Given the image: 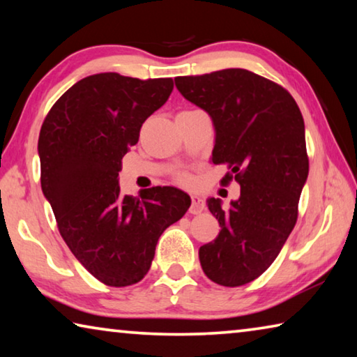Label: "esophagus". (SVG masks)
<instances>
[{"label":"esophagus","instance_id":"esophagus-1","mask_svg":"<svg viewBox=\"0 0 357 357\" xmlns=\"http://www.w3.org/2000/svg\"><path fill=\"white\" fill-rule=\"evenodd\" d=\"M192 204H190V214H200L204 211V202L202 200V197L198 195H192L190 197Z\"/></svg>","mask_w":357,"mask_h":357}]
</instances>
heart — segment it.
I'll list each match as a JSON object with an SVG mask.
<instances>
[{
    "label": "heart",
    "mask_w": 357,
    "mask_h": 357,
    "mask_svg": "<svg viewBox=\"0 0 357 357\" xmlns=\"http://www.w3.org/2000/svg\"><path fill=\"white\" fill-rule=\"evenodd\" d=\"M181 113H189V112H181ZM174 179H176L179 184H189V183H190V176H189V173H187V172H183V170L174 172Z\"/></svg>",
    "instance_id": "obj_1"
}]
</instances>
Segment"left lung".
I'll return each mask as SVG.
<instances>
[{"label":"left lung","instance_id":"8db88e82","mask_svg":"<svg viewBox=\"0 0 357 357\" xmlns=\"http://www.w3.org/2000/svg\"><path fill=\"white\" fill-rule=\"evenodd\" d=\"M174 83L213 118V164L229 170L222 183L241 185L229 209L219 198L208 200L222 229L200 247L202 268L219 285H245L273 264L298 220L309 174L304 118L285 88L245 69L176 77Z\"/></svg>","mask_w":357,"mask_h":357}]
</instances>
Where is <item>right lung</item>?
I'll return each mask as SVG.
<instances>
[{"label":"right lung","mask_w":357,"mask_h":357,"mask_svg":"<svg viewBox=\"0 0 357 357\" xmlns=\"http://www.w3.org/2000/svg\"><path fill=\"white\" fill-rule=\"evenodd\" d=\"M172 91V78L89 75L55 102L40 128V185L59 234L108 287L140 282L160 234L190 206L176 187H151L134 198L118 185L121 160Z\"/></svg>","instance_id":"1"}]
</instances>
